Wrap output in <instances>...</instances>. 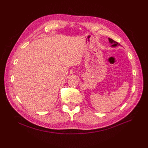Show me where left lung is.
Returning a JSON list of instances; mask_svg holds the SVG:
<instances>
[{
  "label": "left lung",
  "mask_w": 148,
  "mask_h": 148,
  "mask_svg": "<svg viewBox=\"0 0 148 148\" xmlns=\"http://www.w3.org/2000/svg\"><path fill=\"white\" fill-rule=\"evenodd\" d=\"M108 39H109V41H110V42L112 44V47H117V45H120L118 42L114 41L113 39H112V38H109Z\"/></svg>",
  "instance_id": "obj_1"
}]
</instances>
